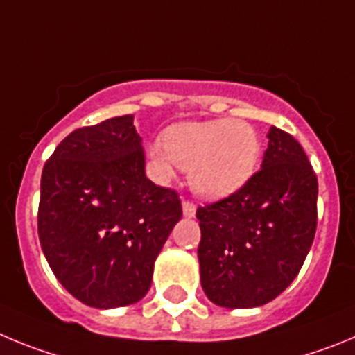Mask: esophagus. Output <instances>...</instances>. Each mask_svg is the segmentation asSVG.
Here are the masks:
<instances>
[{
  "instance_id": "1",
  "label": "esophagus",
  "mask_w": 355,
  "mask_h": 355,
  "mask_svg": "<svg viewBox=\"0 0 355 355\" xmlns=\"http://www.w3.org/2000/svg\"><path fill=\"white\" fill-rule=\"evenodd\" d=\"M182 210H184L185 217H194V214H196V205H194L193 201L184 200L182 201Z\"/></svg>"
}]
</instances>
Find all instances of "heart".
<instances>
[{"mask_svg":"<svg viewBox=\"0 0 355 355\" xmlns=\"http://www.w3.org/2000/svg\"><path fill=\"white\" fill-rule=\"evenodd\" d=\"M261 139L251 123L244 120H210L180 123L166 130L164 145L150 146L164 177L173 166L191 170V187L203 198H225L241 189L257 170Z\"/></svg>","mask_w":355,"mask_h":355,"instance_id":"obj_1","label":"heart"}]
</instances>
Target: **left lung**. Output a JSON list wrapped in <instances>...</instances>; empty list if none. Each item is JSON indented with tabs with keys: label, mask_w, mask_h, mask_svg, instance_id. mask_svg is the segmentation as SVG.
Segmentation results:
<instances>
[{
	"label": "left lung",
	"mask_w": 355,
	"mask_h": 355,
	"mask_svg": "<svg viewBox=\"0 0 355 355\" xmlns=\"http://www.w3.org/2000/svg\"><path fill=\"white\" fill-rule=\"evenodd\" d=\"M261 170L198 207L200 279L223 308H257L295 279L317 232L318 180L293 136L270 127Z\"/></svg>",
	"instance_id": "8db88e82"
}]
</instances>
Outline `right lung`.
<instances>
[{"label": "right lung", "instance_id": "right-lung-1", "mask_svg": "<svg viewBox=\"0 0 355 355\" xmlns=\"http://www.w3.org/2000/svg\"><path fill=\"white\" fill-rule=\"evenodd\" d=\"M180 217L178 194L146 178L132 114L76 129L44 166L40 245L54 276L86 306L143 299Z\"/></svg>", "mask_w": 355, "mask_h": 355}]
</instances>
